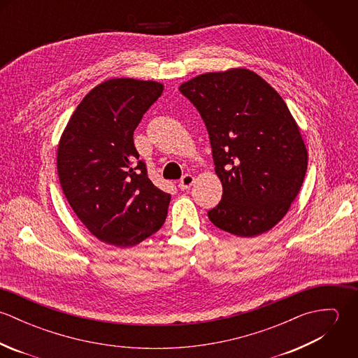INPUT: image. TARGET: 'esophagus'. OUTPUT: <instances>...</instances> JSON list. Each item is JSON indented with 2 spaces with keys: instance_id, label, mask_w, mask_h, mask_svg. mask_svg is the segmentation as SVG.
I'll return each mask as SVG.
<instances>
[{
  "instance_id": "obj_1",
  "label": "esophagus",
  "mask_w": 358,
  "mask_h": 358,
  "mask_svg": "<svg viewBox=\"0 0 358 358\" xmlns=\"http://www.w3.org/2000/svg\"><path fill=\"white\" fill-rule=\"evenodd\" d=\"M193 183H194V176L190 175V173H186V175L180 179V182H179V189H180V190H187Z\"/></svg>"
}]
</instances>
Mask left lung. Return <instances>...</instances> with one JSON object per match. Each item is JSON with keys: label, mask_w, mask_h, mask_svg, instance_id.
<instances>
[{"label": "left lung", "mask_w": 358, "mask_h": 358, "mask_svg": "<svg viewBox=\"0 0 358 358\" xmlns=\"http://www.w3.org/2000/svg\"><path fill=\"white\" fill-rule=\"evenodd\" d=\"M179 91L204 120L223 187L209 220L238 237L268 231L285 216L306 175V146L289 108L248 69L205 73Z\"/></svg>", "instance_id": "obj_1"}]
</instances>
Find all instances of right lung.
Returning a JSON list of instances; mask_svg holds the SVG:
<instances>
[{
	"label": "right lung",
	"mask_w": 358,
	"mask_h": 358,
	"mask_svg": "<svg viewBox=\"0 0 358 358\" xmlns=\"http://www.w3.org/2000/svg\"><path fill=\"white\" fill-rule=\"evenodd\" d=\"M162 91L150 80H107L85 95L62 134L56 157L62 190L106 244L134 247L165 222L171 194L152 183L134 145V131Z\"/></svg>",
	"instance_id": "obj_1"
}]
</instances>
